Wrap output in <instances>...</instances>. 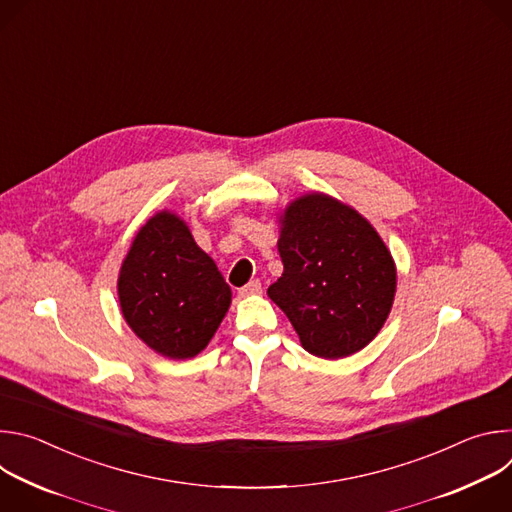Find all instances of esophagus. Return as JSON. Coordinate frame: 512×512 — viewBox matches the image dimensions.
<instances>
[{
	"label": "esophagus",
	"instance_id": "esophagus-1",
	"mask_svg": "<svg viewBox=\"0 0 512 512\" xmlns=\"http://www.w3.org/2000/svg\"><path fill=\"white\" fill-rule=\"evenodd\" d=\"M261 281L259 279H253V281H249L245 287H241V296H257V294H261Z\"/></svg>",
	"mask_w": 512,
	"mask_h": 512
}]
</instances>
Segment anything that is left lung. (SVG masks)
I'll return each mask as SVG.
<instances>
[{"instance_id": "obj_1", "label": "left lung", "mask_w": 512, "mask_h": 512, "mask_svg": "<svg viewBox=\"0 0 512 512\" xmlns=\"http://www.w3.org/2000/svg\"><path fill=\"white\" fill-rule=\"evenodd\" d=\"M279 218L281 277L267 296L304 350L336 360L367 346L391 314L397 267L377 229L324 192L291 200Z\"/></svg>"}]
</instances>
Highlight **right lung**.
I'll use <instances>...</instances> for the list:
<instances>
[{
	"label": "right lung",
	"instance_id": "right-lung-1",
	"mask_svg": "<svg viewBox=\"0 0 512 512\" xmlns=\"http://www.w3.org/2000/svg\"><path fill=\"white\" fill-rule=\"evenodd\" d=\"M121 314L154 352L184 360L202 352L231 306V287L172 210L135 233L117 277Z\"/></svg>",
	"mask_w": 512,
	"mask_h": 512
}]
</instances>
